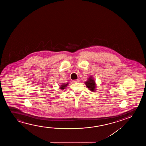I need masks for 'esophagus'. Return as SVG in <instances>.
<instances>
[{
	"label": "esophagus",
	"instance_id": "esophagus-1",
	"mask_svg": "<svg viewBox=\"0 0 146 146\" xmlns=\"http://www.w3.org/2000/svg\"><path fill=\"white\" fill-rule=\"evenodd\" d=\"M72 82H73V83H78V82H79V80H78V79H77V80H73Z\"/></svg>",
	"mask_w": 146,
	"mask_h": 146
}]
</instances>
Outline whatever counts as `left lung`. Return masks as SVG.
Wrapping results in <instances>:
<instances>
[{
	"label": "left lung",
	"mask_w": 146,
	"mask_h": 146,
	"mask_svg": "<svg viewBox=\"0 0 146 146\" xmlns=\"http://www.w3.org/2000/svg\"><path fill=\"white\" fill-rule=\"evenodd\" d=\"M85 84L86 85L87 88L92 92H95L96 90V82L94 80V78L92 76H90L88 78V80L85 82Z\"/></svg>",
	"instance_id": "left-lung-1"
}]
</instances>
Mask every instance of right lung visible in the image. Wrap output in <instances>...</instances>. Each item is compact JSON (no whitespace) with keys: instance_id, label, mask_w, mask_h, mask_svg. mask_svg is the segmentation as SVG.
I'll use <instances>...</instances> for the list:
<instances>
[{"instance_id":"1","label":"right lung","mask_w":146,"mask_h":146,"mask_svg":"<svg viewBox=\"0 0 146 146\" xmlns=\"http://www.w3.org/2000/svg\"><path fill=\"white\" fill-rule=\"evenodd\" d=\"M69 84V83H62L61 85H60L59 88H60L61 90H63L64 89H65L66 88V87L68 86V85Z\"/></svg>"}]
</instances>
